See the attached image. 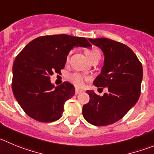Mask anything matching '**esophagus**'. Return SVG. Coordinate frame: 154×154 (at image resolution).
Wrapping results in <instances>:
<instances>
[{"label": "esophagus", "mask_w": 154, "mask_h": 154, "mask_svg": "<svg viewBox=\"0 0 154 154\" xmlns=\"http://www.w3.org/2000/svg\"><path fill=\"white\" fill-rule=\"evenodd\" d=\"M83 93V90H78V89H76L75 90V94L76 95H78V94H80V93Z\"/></svg>", "instance_id": "esophagus-1"}]
</instances>
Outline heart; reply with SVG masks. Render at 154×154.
<instances>
[{"label":"heart","instance_id":"heart-1","mask_svg":"<svg viewBox=\"0 0 154 154\" xmlns=\"http://www.w3.org/2000/svg\"><path fill=\"white\" fill-rule=\"evenodd\" d=\"M97 52H99L98 50L93 49V50H87L85 51V54L87 57H88V59L90 60L91 57L94 55ZM68 80H70L74 86L77 87H84L85 85V83L89 80V77H85V76L82 75L80 74H77V73H74L68 76Z\"/></svg>","mask_w":154,"mask_h":154}]
</instances>
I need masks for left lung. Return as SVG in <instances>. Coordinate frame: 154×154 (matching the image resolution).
Returning a JSON list of instances; mask_svg holds the SVG:
<instances>
[{"label": "left lung", "instance_id": "1", "mask_svg": "<svg viewBox=\"0 0 154 154\" xmlns=\"http://www.w3.org/2000/svg\"><path fill=\"white\" fill-rule=\"evenodd\" d=\"M104 54L101 73L93 81L97 87H107L103 97L87 90L90 101L83 106V116L90 124L104 126L120 120L133 107L140 94L143 67L128 46L106 38H89Z\"/></svg>", "mask_w": 154, "mask_h": 154}]
</instances>
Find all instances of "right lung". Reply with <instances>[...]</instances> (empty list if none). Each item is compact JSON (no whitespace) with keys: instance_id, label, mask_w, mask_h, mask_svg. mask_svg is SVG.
Segmentation results:
<instances>
[{"instance_id":"obj_1","label":"right lung","mask_w":154,"mask_h":154,"mask_svg":"<svg viewBox=\"0 0 154 154\" xmlns=\"http://www.w3.org/2000/svg\"><path fill=\"white\" fill-rule=\"evenodd\" d=\"M91 46L87 38L61 34L35 38L19 53L13 64L12 90L29 117L52 122L62 116L64 103L74 96L75 88L68 82L54 87L50 76L61 74L74 47Z\"/></svg>"}]
</instances>
